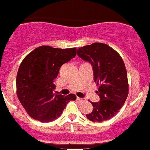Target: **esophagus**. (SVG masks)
Wrapping results in <instances>:
<instances>
[{
	"label": "esophagus",
	"instance_id": "1",
	"mask_svg": "<svg viewBox=\"0 0 150 150\" xmlns=\"http://www.w3.org/2000/svg\"><path fill=\"white\" fill-rule=\"evenodd\" d=\"M77 100L79 102H83L85 100L83 98H77Z\"/></svg>",
	"mask_w": 150,
	"mask_h": 150
}]
</instances>
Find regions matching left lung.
<instances>
[{
    "instance_id": "1",
    "label": "left lung",
    "mask_w": 150,
    "mask_h": 150,
    "mask_svg": "<svg viewBox=\"0 0 150 150\" xmlns=\"http://www.w3.org/2000/svg\"><path fill=\"white\" fill-rule=\"evenodd\" d=\"M77 55L93 67L95 82L98 86L97 93L100 98L98 102H91L94 108L86 114L87 119L98 122L110 120L122 107L128 95V75L122 57L101 43L80 47Z\"/></svg>"
}]
</instances>
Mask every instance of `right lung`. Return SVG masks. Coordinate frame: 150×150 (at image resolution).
<instances>
[{
	"instance_id": "1",
	"label": "right lung",
	"mask_w": 150,
	"mask_h": 150,
	"mask_svg": "<svg viewBox=\"0 0 150 150\" xmlns=\"http://www.w3.org/2000/svg\"><path fill=\"white\" fill-rule=\"evenodd\" d=\"M76 49L40 46L28 54L21 62L16 76V94L28 114L41 122L56 120L74 94L64 97L54 93L61 66L76 56Z\"/></svg>"
}]
</instances>
